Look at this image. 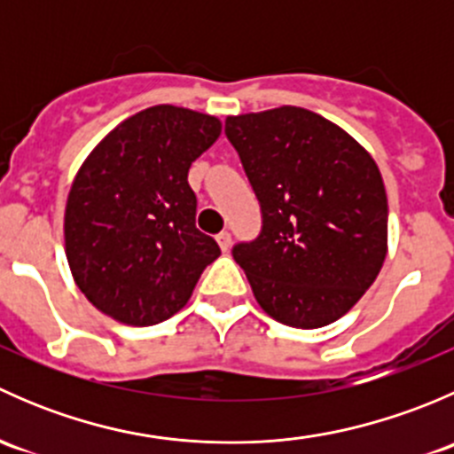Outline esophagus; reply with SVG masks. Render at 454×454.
<instances>
[{
    "instance_id": "obj_1",
    "label": "esophagus",
    "mask_w": 454,
    "mask_h": 454,
    "mask_svg": "<svg viewBox=\"0 0 454 454\" xmlns=\"http://www.w3.org/2000/svg\"><path fill=\"white\" fill-rule=\"evenodd\" d=\"M217 244H219V248L223 250V253H228V250H231V244H232L231 232H228V231L219 232V235H217Z\"/></svg>"
}]
</instances>
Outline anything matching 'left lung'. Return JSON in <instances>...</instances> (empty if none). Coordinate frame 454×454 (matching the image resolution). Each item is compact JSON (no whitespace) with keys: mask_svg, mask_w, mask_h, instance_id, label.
<instances>
[{"mask_svg":"<svg viewBox=\"0 0 454 454\" xmlns=\"http://www.w3.org/2000/svg\"><path fill=\"white\" fill-rule=\"evenodd\" d=\"M261 204L259 237L237 244L256 303L290 327L316 329L363 299L387 256L388 204L369 151L303 107L226 118Z\"/></svg>","mask_w":454,"mask_h":454,"instance_id":"8db88e82","label":"left lung"}]
</instances>
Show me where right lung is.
<instances>
[{
	"mask_svg": "<svg viewBox=\"0 0 454 454\" xmlns=\"http://www.w3.org/2000/svg\"><path fill=\"white\" fill-rule=\"evenodd\" d=\"M222 121L176 105L142 109L91 149L66 204V256L98 312L149 327L189 303L222 250L195 226L189 168Z\"/></svg>",
	"mask_w": 454,
	"mask_h": 454,
	"instance_id": "add662e5",
	"label": "right lung"
}]
</instances>
